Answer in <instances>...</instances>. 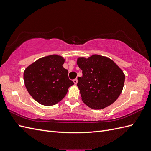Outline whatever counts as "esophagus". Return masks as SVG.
<instances>
[{"instance_id": "34e87169", "label": "esophagus", "mask_w": 151, "mask_h": 151, "mask_svg": "<svg viewBox=\"0 0 151 151\" xmlns=\"http://www.w3.org/2000/svg\"><path fill=\"white\" fill-rule=\"evenodd\" d=\"M73 82H74V84H77V82H78V80H77V79H75L73 80Z\"/></svg>"}]
</instances>
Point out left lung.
<instances>
[{
    "instance_id": "8db88e82",
    "label": "left lung",
    "mask_w": 151,
    "mask_h": 151,
    "mask_svg": "<svg viewBox=\"0 0 151 151\" xmlns=\"http://www.w3.org/2000/svg\"><path fill=\"white\" fill-rule=\"evenodd\" d=\"M77 63L83 70L77 87L83 101L94 109L106 108L120 95L125 83V74L111 59L93 55L79 57Z\"/></svg>"
}]
</instances>
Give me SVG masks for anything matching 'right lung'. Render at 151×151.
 Here are the masks:
<instances>
[{
  "mask_svg": "<svg viewBox=\"0 0 151 151\" xmlns=\"http://www.w3.org/2000/svg\"><path fill=\"white\" fill-rule=\"evenodd\" d=\"M65 60L52 55L39 58L24 72L25 86L35 101L45 106L56 104L65 96L69 87L74 84L63 67Z\"/></svg>",
  "mask_w": 151,
  "mask_h": 151,
  "instance_id": "add662e5",
  "label": "right lung"
}]
</instances>
